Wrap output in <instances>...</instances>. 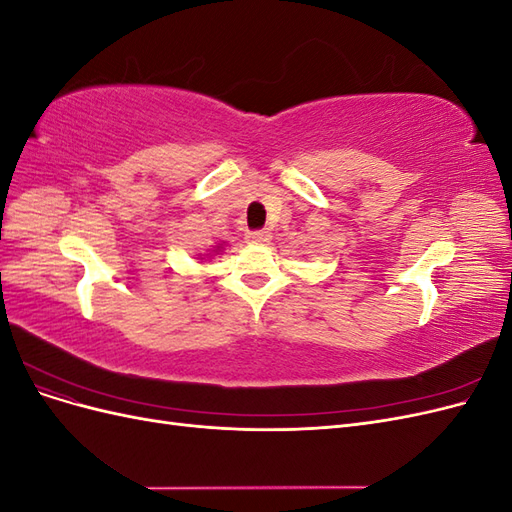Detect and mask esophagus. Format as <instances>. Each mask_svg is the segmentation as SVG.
<instances>
[{
	"label": "esophagus",
	"instance_id": "34e87169",
	"mask_svg": "<svg viewBox=\"0 0 512 512\" xmlns=\"http://www.w3.org/2000/svg\"><path fill=\"white\" fill-rule=\"evenodd\" d=\"M269 239H271L269 230H252V232H247V241H250V243H267Z\"/></svg>",
	"mask_w": 512,
	"mask_h": 512
}]
</instances>
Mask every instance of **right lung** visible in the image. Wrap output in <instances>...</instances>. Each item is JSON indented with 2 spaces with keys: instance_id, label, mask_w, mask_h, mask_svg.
I'll list each match as a JSON object with an SVG mask.
<instances>
[{
  "instance_id": "right-lung-1",
  "label": "right lung",
  "mask_w": 512,
  "mask_h": 512,
  "mask_svg": "<svg viewBox=\"0 0 512 512\" xmlns=\"http://www.w3.org/2000/svg\"><path fill=\"white\" fill-rule=\"evenodd\" d=\"M224 250V241L222 243H218V245H213L211 250H209V254H200L198 256V260H205V256H215V254H220Z\"/></svg>"
}]
</instances>
